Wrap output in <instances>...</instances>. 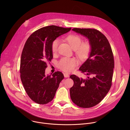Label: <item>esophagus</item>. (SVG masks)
I'll return each instance as SVG.
<instances>
[{
  "label": "esophagus",
  "mask_w": 130,
  "mask_h": 130,
  "mask_svg": "<svg viewBox=\"0 0 130 130\" xmlns=\"http://www.w3.org/2000/svg\"><path fill=\"white\" fill-rule=\"evenodd\" d=\"M64 76L65 78H68L69 76L67 73H64Z\"/></svg>",
  "instance_id": "1"
}]
</instances>
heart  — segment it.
<instances>
[{
	"mask_svg": "<svg viewBox=\"0 0 130 130\" xmlns=\"http://www.w3.org/2000/svg\"><path fill=\"white\" fill-rule=\"evenodd\" d=\"M66 40L72 49H74L77 56L81 60L87 59L91 51V46L88 42L82 43V39L76 34H71L67 36ZM60 43L59 39H55L52 43L51 49L53 53L58 50ZM78 65V61L75 58H63L59 63L58 66L61 70L69 72L72 71Z\"/></svg>",
	"mask_w": 130,
	"mask_h": 130,
	"instance_id": "heart-1",
	"label": "heart"
}]
</instances>
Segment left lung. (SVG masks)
Here are the masks:
<instances>
[{"mask_svg":"<svg viewBox=\"0 0 130 130\" xmlns=\"http://www.w3.org/2000/svg\"><path fill=\"white\" fill-rule=\"evenodd\" d=\"M72 30L89 40L91 51L79 70L90 77L84 79L71 75L70 78L74 84L70 89V97L79 107L89 108L100 102L112 85L114 56L107 39L99 31L81 28H73Z\"/></svg>","mask_w":130,"mask_h":130,"instance_id":"left-lung-1","label":"left lung"}]
</instances>
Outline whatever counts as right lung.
<instances>
[{
  "instance_id": "right-lung-1",
  "label": "right lung",
  "mask_w": 130,
  "mask_h": 130,
  "mask_svg": "<svg viewBox=\"0 0 130 130\" xmlns=\"http://www.w3.org/2000/svg\"><path fill=\"white\" fill-rule=\"evenodd\" d=\"M71 29L54 25L42 28L33 32L25 44L21 59V78L27 94L37 103L45 104L52 101L64 78L60 71L46 76L45 69L46 63L53 58V41Z\"/></svg>"
}]
</instances>
